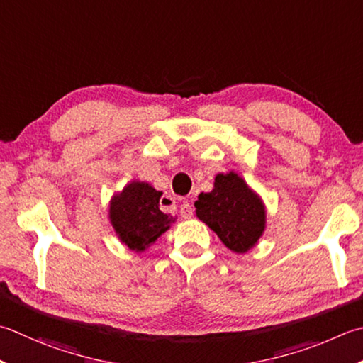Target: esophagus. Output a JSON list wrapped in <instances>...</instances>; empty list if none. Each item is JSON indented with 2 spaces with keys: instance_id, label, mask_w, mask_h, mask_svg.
<instances>
[{
  "instance_id": "esophagus-1",
  "label": "esophagus",
  "mask_w": 363,
  "mask_h": 363,
  "mask_svg": "<svg viewBox=\"0 0 363 363\" xmlns=\"http://www.w3.org/2000/svg\"><path fill=\"white\" fill-rule=\"evenodd\" d=\"M179 212H181V216H182L184 218H191V216H194V209H191V206H190L189 201H184V203L181 204Z\"/></svg>"
}]
</instances>
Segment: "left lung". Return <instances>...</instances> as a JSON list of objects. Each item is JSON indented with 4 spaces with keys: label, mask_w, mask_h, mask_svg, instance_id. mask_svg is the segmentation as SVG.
Wrapping results in <instances>:
<instances>
[{
    "label": "left lung",
    "mask_w": 363,
    "mask_h": 363,
    "mask_svg": "<svg viewBox=\"0 0 363 363\" xmlns=\"http://www.w3.org/2000/svg\"><path fill=\"white\" fill-rule=\"evenodd\" d=\"M195 208L196 217L236 253L250 250L264 231V206L236 173L217 174L214 189L198 195Z\"/></svg>",
    "instance_id": "left-lung-1"
}]
</instances>
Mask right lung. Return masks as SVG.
<instances>
[{
	"mask_svg": "<svg viewBox=\"0 0 363 363\" xmlns=\"http://www.w3.org/2000/svg\"><path fill=\"white\" fill-rule=\"evenodd\" d=\"M162 191L146 182L133 181L111 200L113 228L130 250L143 252L165 233L174 218L160 211Z\"/></svg>",
	"mask_w": 363,
	"mask_h": 363,
	"instance_id": "right-lung-1",
	"label": "right lung"
}]
</instances>
